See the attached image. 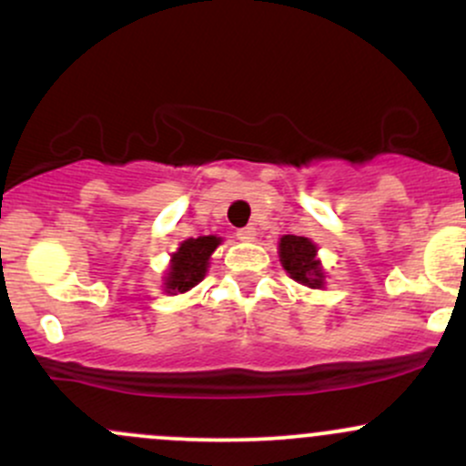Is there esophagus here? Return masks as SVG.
<instances>
[{"instance_id": "esophagus-1", "label": "esophagus", "mask_w": 466, "mask_h": 466, "mask_svg": "<svg viewBox=\"0 0 466 466\" xmlns=\"http://www.w3.org/2000/svg\"><path fill=\"white\" fill-rule=\"evenodd\" d=\"M255 228L253 227H244V228H239L238 231V239H242V242H253L255 239Z\"/></svg>"}]
</instances>
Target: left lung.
<instances>
[{
    "label": "left lung",
    "mask_w": 466,
    "mask_h": 466,
    "mask_svg": "<svg viewBox=\"0 0 466 466\" xmlns=\"http://www.w3.org/2000/svg\"><path fill=\"white\" fill-rule=\"evenodd\" d=\"M315 244L309 238H299V235H284L279 239V259L287 273L291 275L295 282L304 284V287L319 289L322 287V268L315 259Z\"/></svg>",
    "instance_id": "1"
}]
</instances>
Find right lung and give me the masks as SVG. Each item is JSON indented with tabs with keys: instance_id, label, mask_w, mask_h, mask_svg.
Returning a JSON list of instances; mask_svg holds the SVG:
<instances>
[{
	"instance_id": "1",
	"label": "right lung",
	"mask_w": 466,
	"mask_h": 466,
	"mask_svg": "<svg viewBox=\"0 0 466 466\" xmlns=\"http://www.w3.org/2000/svg\"><path fill=\"white\" fill-rule=\"evenodd\" d=\"M219 238L215 235H202V238H191L173 253L171 271L167 278V289L173 293H184L193 289L195 284L202 282L207 275V264L211 253L218 248Z\"/></svg>"
}]
</instances>
